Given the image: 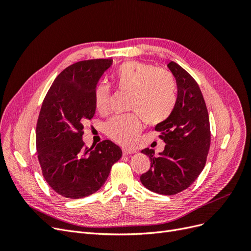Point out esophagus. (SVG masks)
<instances>
[{
    "instance_id": "34e87169",
    "label": "esophagus",
    "mask_w": 251,
    "mask_h": 251,
    "mask_svg": "<svg viewBox=\"0 0 251 251\" xmlns=\"http://www.w3.org/2000/svg\"><path fill=\"white\" fill-rule=\"evenodd\" d=\"M134 153H136L135 150L127 149V148H124V149H123V154H124V155H130V154H134Z\"/></svg>"
}]
</instances>
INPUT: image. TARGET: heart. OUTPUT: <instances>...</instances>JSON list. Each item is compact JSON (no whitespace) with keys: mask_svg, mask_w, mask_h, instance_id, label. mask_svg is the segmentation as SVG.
Segmentation results:
<instances>
[{"mask_svg":"<svg viewBox=\"0 0 251 251\" xmlns=\"http://www.w3.org/2000/svg\"><path fill=\"white\" fill-rule=\"evenodd\" d=\"M112 78L119 91L128 94L127 110L138 113L146 124L159 125L171 116L177 95L176 82L168 70L137 60H128L114 70ZM110 87L103 83L97 85L94 90L97 111L104 112L108 109ZM138 116L130 113L111 118L105 124V133L116 142L131 146L141 128Z\"/></svg>","mask_w":251,"mask_h":251,"instance_id":"heart-1","label":"heart"}]
</instances>
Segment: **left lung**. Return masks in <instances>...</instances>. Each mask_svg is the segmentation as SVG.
<instances>
[{
  "mask_svg": "<svg viewBox=\"0 0 251 251\" xmlns=\"http://www.w3.org/2000/svg\"><path fill=\"white\" fill-rule=\"evenodd\" d=\"M176 78L178 94L171 116L155 126L165 147L155 156L151 149L141 153L149 156L151 169L140 181L150 191L176 195L191 186L203 171L210 147V126L206 104L198 83L175 62L168 64Z\"/></svg>",
  "mask_w": 251,
  "mask_h": 251,
  "instance_id": "1",
  "label": "left lung"
}]
</instances>
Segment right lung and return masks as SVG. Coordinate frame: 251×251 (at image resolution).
Listing matches in <instances>:
<instances>
[{
	"mask_svg": "<svg viewBox=\"0 0 251 251\" xmlns=\"http://www.w3.org/2000/svg\"><path fill=\"white\" fill-rule=\"evenodd\" d=\"M113 59H88L60 72L44 98L36 124L37 158L53 191L69 199L94 194L123 151L110 140L93 148L82 141L83 124L95 114L94 90Z\"/></svg>",
	"mask_w": 251,
	"mask_h": 251,
	"instance_id": "add662e5",
	"label": "right lung"
}]
</instances>
